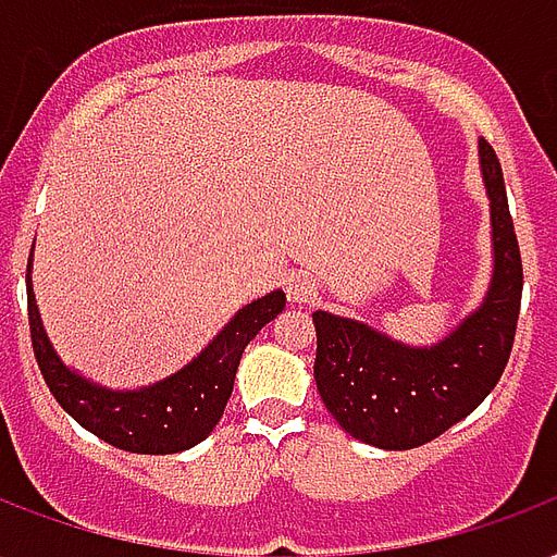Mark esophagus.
I'll return each mask as SVG.
<instances>
[{
	"label": "esophagus",
	"mask_w": 557,
	"mask_h": 557,
	"mask_svg": "<svg viewBox=\"0 0 557 557\" xmlns=\"http://www.w3.org/2000/svg\"><path fill=\"white\" fill-rule=\"evenodd\" d=\"M287 293H290L293 301H310L317 296V282L310 275H296V278H290Z\"/></svg>",
	"instance_id": "1"
}]
</instances>
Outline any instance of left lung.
<instances>
[{
    "mask_svg": "<svg viewBox=\"0 0 557 557\" xmlns=\"http://www.w3.org/2000/svg\"><path fill=\"white\" fill-rule=\"evenodd\" d=\"M480 165L491 200L494 273L471 317L435 346L418 348L357 319L313 313L319 395L348 435L381 450L421 447L471 416L497 386L515 346L523 261L503 168L485 139H480Z\"/></svg>",
    "mask_w": 557,
    "mask_h": 557,
    "instance_id": "8db88e82",
    "label": "left lung"
}]
</instances>
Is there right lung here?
Segmentation results:
<instances>
[{"label": "right lung", "instance_id": "obj_1", "mask_svg": "<svg viewBox=\"0 0 557 557\" xmlns=\"http://www.w3.org/2000/svg\"><path fill=\"white\" fill-rule=\"evenodd\" d=\"M32 270V258H28ZM284 293L273 290L240 308L218 337L180 372L141 389H107L66 369L42 331L28 275V325L42 377L58 404L89 433L131 454L165 456L188 450L218 426L235 386L240 355L258 331L284 310Z\"/></svg>", "mask_w": 557, "mask_h": 557}]
</instances>
